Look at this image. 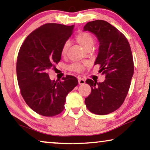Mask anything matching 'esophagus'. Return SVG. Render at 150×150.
I'll use <instances>...</instances> for the list:
<instances>
[{
    "mask_svg": "<svg viewBox=\"0 0 150 150\" xmlns=\"http://www.w3.org/2000/svg\"><path fill=\"white\" fill-rule=\"evenodd\" d=\"M78 82H79V85H84L85 83V81L82 78H79L78 79Z\"/></svg>",
    "mask_w": 150,
    "mask_h": 150,
    "instance_id": "obj_1",
    "label": "esophagus"
}]
</instances>
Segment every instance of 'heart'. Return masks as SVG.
<instances>
[{
  "instance_id": "b5f03b06",
  "label": "heart",
  "mask_w": 150,
  "mask_h": 150,
  "mask_svg": "<svg viewBox=\"0 0 150 150\" xmlns=\"http://www.w3.org/2000/svg\"><path fill=\"white\" fill-rule=\"evenodd\" d=\"M76 40L79 44L81 47L84 48L85 50L92 48L94 44V39L92 35L87 32H81L78 34L76 36ZM69 42L67 41L63 44L62 47V55H65L67 54V51L69 47ZM85 65L81 64H73L69 67L71 70L75 71H82L83 69H84Z\"/></svg>"
}]
</instances>
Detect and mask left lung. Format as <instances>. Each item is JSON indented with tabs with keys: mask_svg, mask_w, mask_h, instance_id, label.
I'll list each match as a JSON object with an SVG mask.
<instances>
[{
	"mask_svg": "<svg viewBox=\"0 0 150 150\" xmlns=\"http://www.w3.org/2000/svg\"><path fill=\"white\" fill-rule=\"evenodd\" d=\"M83 31L93 33L99 42L95 65L105 75L103 83L87 79L91 93L85 98L88 110L98 115L111 113L122 105L134 74V62L130 45L126 38L115 26L102 20L89 22Z\"/></svg>",
	"mask_w": 150,
	"mask_h": 150,
	"instance_id": "1",
	"label": "left lung"
}]
</instances>
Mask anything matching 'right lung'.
Returning a JSON list of instances; mask_svg holds the SVG:
<instances>
[{"label":"right lung","instance_id":"obj_1","mask_svg":"<svg viewBox=\"0 0 150 150\" xmlns=\"http://www.w3.org/2000/svg\"><path fill=\"white\" fill-rule=\"evenodd\" d=\"M74 26L45 24L28 35L20 47L16 63L20 92L29 107L40 115L54 116L62 112L67 94L78 84L74 76L52 81L47 73L60 61L62 47Z\"/></svg>","mask_w":150,"mask_h":150}]
</instances>
